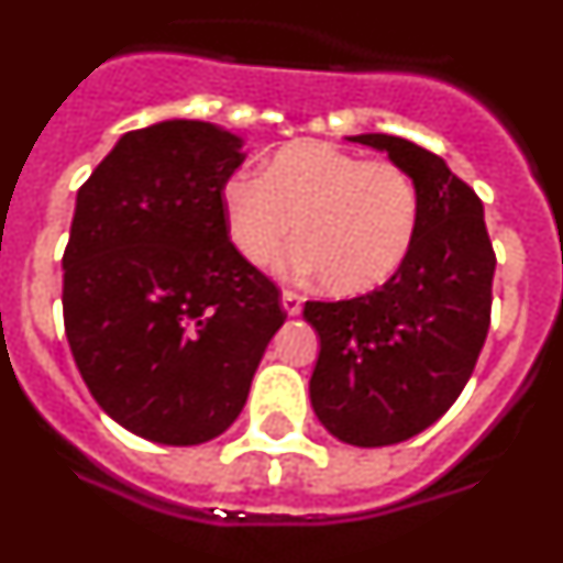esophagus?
Returning a JSON list of instances; mask_svg holds the SVG:
<instances>
[{
	"label": "esophagus",
	"mask_w": 563,
	"mask_h": 563,
	"mask_svg": "<svg viewBox=\"0 0 563 563\" xmlns=\"http://www.w3.org/2000/svg\"><path fill=\"white\" fill-rule=\"evenodd\" d=\"M280 300H283V311H286V314H291V318H295V314H300V309H303V297L291 289H283Z\"/></svg>",
	"instance_id": "34e87169"
}]
</instances>
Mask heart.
Masks as SVG:
<instances>
[{
	"label": "heart",
	"instance_id": "b5f03b06",
	"mask_svg": "<svg viewBox=\"0 0 563 563\" xmlns=\"http://www.w3.org/2000/svg\"><path fill=\"white\" fill-rule=\"evenodd\" d=\"M220 209L231 245L252 266L280 252L295 225L300 240L283 254V272L354 297L404 266L418 238L420 194L398 163L300 140L274 151L263 174H229Z\"/></svg>",
	"mask_w": 563,
	"mask_h": 563
}]
</instances>
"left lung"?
I'll return each mask as SVG.
<instances>
[{
    "mask_svg": "<svg viewBox=\"0 0 563 563\" xmlns=\"http://www.w3.org/2000/svg\"><path fill=\"white\" fill-rule=\"evenodd\" d=\"M412 174L420 223L412 252L380 289L352 300H309L320 338L311 409L352 446L409 441L457 400L484 349L495 252L484 202L438 154L404 136L357 134Z\"/></svg>",
    "mask_w": 563,
    "mask_h": 563,
    "instance_id": "8db88e82",
    "label": "left lung"
}]
</instances>
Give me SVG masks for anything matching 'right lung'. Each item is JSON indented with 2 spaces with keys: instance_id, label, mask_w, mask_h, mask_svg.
Here are the masks:
<instances>
[{
  "instance_id": "1",
  "label": "right lung",
  "mask_w": 563,
  "mask_h": 563,
  "mask_svg": "<svg viewBox=\"0 0 563 563\" xmlns=\"http://www.w3.org/2000/svg\"><path fill=\"white\" fill-rule=\"evenodd\" d=\"M240 148L214 122L165 120L122 134L77 194L65 334L93 400L145 441L223 434L286 320L225 234L220 188Z\"/></svg>"
}]
</instances>
